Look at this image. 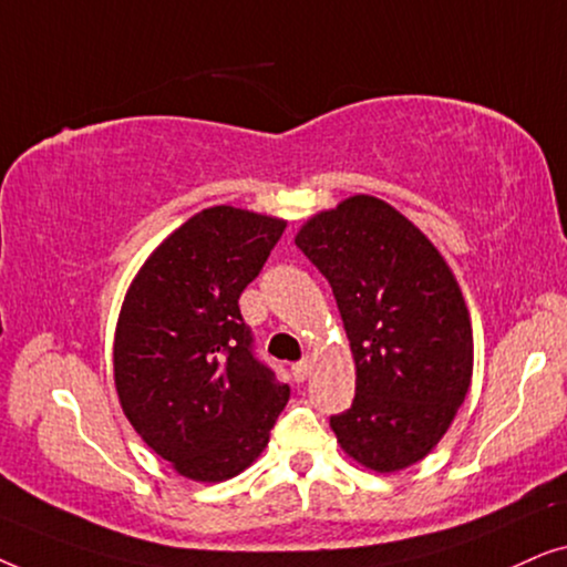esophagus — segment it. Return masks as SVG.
Listing matches in <instances>:
<instances>
[{
    "instance_id": "esophagus-1",
    "label": "esophagus",
    "mask_w": 567,
    "mask_h": 567,
    "mask_svg": "<svg viewBox=\"0 0 567 567\" xmlns=\"http://www.w3.org/2000/svg\"><path fill=\"white\" fill-rule=\"evenodd\" d=\"M312 374V361L309 359H301L297 363H291V377L293 382H305V379Z\"/></svg>"
}]
</instances>
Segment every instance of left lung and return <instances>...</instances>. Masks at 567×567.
I'll list each match as a JSON object with an SVG mask.
<instances>
[{
	"label": "left lung",
	"mask_w": 567,
	"mask_h": 567,
	"mask_svg": "<svg viewBox=\"0 0 567 567\" xmlns=\"http://www.w3.org/2000/svg\"><path fill=\"white\" fill-rule=\"evenodd\" d=\"M297 247L332 286L355 361L351 408L330 417L338 444L377 472L421 462L472 379V324L454 274L374 196L312 216Z\"/></svg>",
	"instance_id": "left-lung-1"
}]
</instances>
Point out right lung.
I'll return each instance as SVG.
<instances>
[{
    "label": "right lung",
    "instance_id": "1",
    "mask_svg": "<svg viewBox=\"0 0 567 567\" xmlns=\"http://www.w3.org/2000/svg\"><path fill=\"white\" fill-rule=\"evenodd\" d=\"M284 229L274 216L204 208L150 255L123 301L113 346L121 408L183 477L221 483L250 467L289 402L239 312Z\"/></svg>",
    "mask_w": 567,
    "mask_h": 567
}]
</instances>
